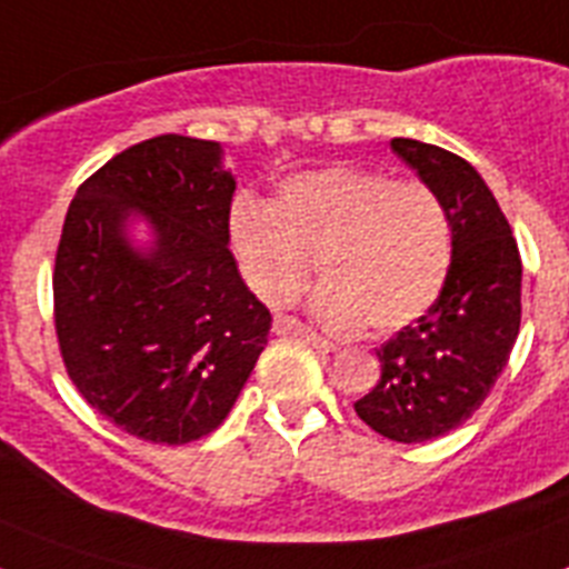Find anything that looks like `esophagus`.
<instances>
[{"mask_svg":"<svg viewBox=\"0 0 569 569\" xmlns=\"http://www.w3.org/2000/svg\"><path fill=\"white\" fill-rule=\"evenodd\" d=\"M276 333H284V336H299V339H305L308 345L319 347V350H325V353H330V350H336L333 341L321 339L319 333H316L313 328H308V325H301L299 319H293V316H276Z\"/></svg>","mask_w":569,"mask_h":569,"instance_id":"1","label":"esophagus"}]
</instances>
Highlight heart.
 I'll return each mask as SVG.
<instances>
[{"mask_svg":"<svg viewBox=\"0 0 569 569\" xmlns=\"http://www.w3.org/2000/svg\"><path fill=\"white\" fill-rule=\"evenodd\" d=\"M241 273L259 299H299L319 261V316L336 330L387 336L425 316L453 264V222L425 182L333 164L279 184L273 204L230 213Z\"/></svg>","mask_w":569,"mask_h":569,"instance_id":"b5f03b06","label":"heart"}]
</instances>
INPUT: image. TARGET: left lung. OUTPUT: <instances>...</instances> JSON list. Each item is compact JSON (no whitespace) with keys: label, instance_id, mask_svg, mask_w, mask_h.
Segmentation results:
<instances>
[{"label":"left lung","instance_id":"left-lung-1","mask_svg":"<svg viewBox=\"0 0 569 569\" xmlns=\"http://www.w3.org/2000/svg\"><path fill=\"white\" fill-rule=\"evenodd\" d=\"M390 148L441 196L453 264L433 308L376 350L381 379L353 407L385 439L416 445L470 419L505 370L521 325V256L496 196L461 156L416 139Z\"/></svg>","mask_w":569,"mask_h":569}]
</instances>
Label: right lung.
Instances as JSON below:
<instances>
[{
  "label": "right lung",
  "instance_id": "1",
  "mask_svg": "<svg viewBox=\"0 0 569 569\" xmlns=\"http://www.w3.org/2000/svg\"><path fill=\"white\" fill-rule=\"evenodd\" d=\"M236 179L222 148L164 133L79 184L53 268L59 353L82 399L124 433L179 447L213 433L268 345L270 310L230 253ZM144 214L154 248H129Z\"/></svg>",
  "mask_w": 569,
  "mask_h": 569
}]
</instances>
